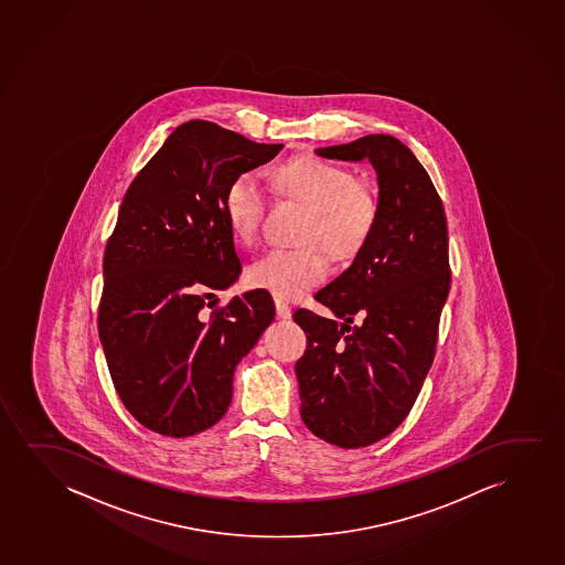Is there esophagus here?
<instances>
[{"label":"esophagus","instance_id":"esophagus-1","mask_svg":"<svg viewBox=\"0 0 565 565\" xmlns=\"http://www.w3.org/2000/svg\"><path fill=\"white\" fill-rule=\"evenodd\" d=\"M275 309H277V316L280 319H288V317L292 316V308L285 300H275Z\"/></svg>","mask_w":565,"mask_h":565}]
</instances>
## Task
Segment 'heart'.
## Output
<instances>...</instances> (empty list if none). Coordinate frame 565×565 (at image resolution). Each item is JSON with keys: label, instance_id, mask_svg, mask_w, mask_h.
<instances>
[{"label": "heart", "instance_id": "obj_1", "mask_svg": "<svg viewBox=\"0 0 565 565\" xmlns=\"http://www.w3.org/2000/svg\"><path fill=\"white\" fill-rule=\"evenodd\" d=\"M288 196L313 207L301 242L303 248L271 249L249 267L252 285L280 300H294L321 285L331 271L329 256L352 257L363 248L376 221V200L354 173L323 159L294 158L275 171ZM267 211V189L259 174L234 177L225 196V213L234 236L244 244L256 242ZM322 245L319 247L318 244Z\"/></svg>", "mask_w": 565, "mask_h": 565}]
</instances>
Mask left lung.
<instances>
[{
	"label": "left lung",
	"mask_w": 565,
	"mask_h": 565,
	"mask_svg": "<svg viewBox=\"0 0 565 565\" xmlns=\"http://www.w3.org/2000/svg\"><path fill=\"white\" fill-rule=\"evenodd\" d=\"M317 153L367 158L379 177L367 242L354 264L316 294L344 321L306 308L294 313L308 339L296 362L301 419L324 443L363 448L398 429L435 360L450 290L448 225L429 174L398 138L362 136ZM355 316L363 317L360 324Z\"/></svg>",
	"instance_id": "8db88e82"
}]
</instances>
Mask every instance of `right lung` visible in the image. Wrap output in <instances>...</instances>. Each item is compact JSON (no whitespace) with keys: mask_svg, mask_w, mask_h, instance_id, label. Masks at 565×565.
<instances>
[{"mask_svg":"<svg viewBox=\"0 0 565 565\" xmlns=\"http://www.w3.org/2000/svg\"><path fill=\"white\" fill-rule=\"evenodd\" d=\"M280 150L194 119L122 198L104 252L98 332L115 391L146 429L184 438L213 427L233 398L236 363L271 324L267 290L225 306L215 292L242 273L226 189Z\"/></svg>","mask_w":565,"mask_h":565,"instance_id":"1","label":"right lung"}]
</instances>
